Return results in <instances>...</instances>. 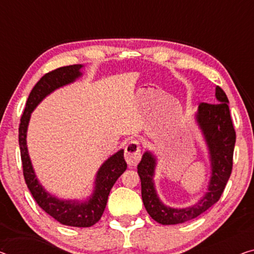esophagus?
<instances>
[{
  "instance_id": "esophagus-1",
  "label": "esophagus",
  "mask_w": 254,
  "mask_h": 254,
  "mask_svg": "<svg viewBox=\"0 0 254 254\" xmlns=\"http://www.w3.org/2000/svg\"><path fill=\"white\" fill-rule=\"evenodd\" d=\"M124 157L128 166H135L139 163V161L141 160V147L138 140H131L127 143L124 151Z\"/></svg>"
}]
</instances>
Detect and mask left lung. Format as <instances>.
<instances>
[{
  "mask_svg": "<svg viewBox=\"0 0 254 254\" xmlns=\"http://www.w3.org/2000/svg\"><path fill=\"white\" fill-rule=\"evenodd\" d=\"M215 97L217 104L200 103L196 115L209 147L212 163V177L207 188L209 191L197 204L187 209L165 206L157 197L154 188L155 157L146 151L138 164L143 205L150 217L158 224L177 225L191 220L217 203L225 190L233 170L236 132L230 116L228 98L220 86L215 88Z\"/></svg>",
  "mask_w": 254,
  "mask_h": 254,
  "instance_id": "obj_1",
  "label": "left lung"
}]
</instances>
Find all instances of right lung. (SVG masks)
<instances>
[{"label": "right lung", "instance_id": "right-lung-1", "mask_svg": "<svg viewBox=\"0 0 254 254\" xmlns=\"http://www.w3.org/2000/svg\"><path fill=\"white\" fill-rule=\"evenodd\" d=\"M81 65H70L57 68L43 75L29 93L25 111L22 113L19 124V147L22 163V173L25 183L30 194L40 207L50 214L60 224L71 227H91L97 224L103 215L108 195L116 180L127 170L123 150L117 151L109 157L98 171L96 178V190L88 202L78 203L71 200H60L48 194L37 181L30 163L27 146H26V132H27L30 113L45 96L60 86L73 82L81 76Z\"/></svg>", "mask_w": 254, "mask_h": 254}]
</instances>
